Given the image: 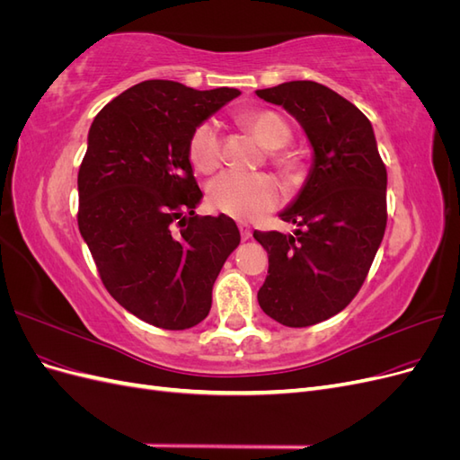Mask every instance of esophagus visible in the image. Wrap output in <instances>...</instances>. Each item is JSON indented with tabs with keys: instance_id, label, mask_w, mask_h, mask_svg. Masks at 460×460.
I'll return each instance as SVG.
<instances>
[{
	"instance_id": "esophagus-1",
	"label": "esophagus",
	"mask_w": 460,
	"mask_h": 460,
	"mask_svg": "<svg viewBox=\"0 0 460 460\" xmlns=\"http://www.w3.org/2000/svg\"><path fill=\"white\" fill-rule=\"evenodd\" d=\"M238 228H240V234H242V240L252 238V228H249L247 222H240Z\"/></svg>"
}]
</instances>
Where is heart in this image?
Here are the masks:
<instances>
[{"label": "heart", "mask_w": 460, "mask_h": 460, "mask_svg": "<svg viewBox=\"0 0 460 460\" xmlns=\"http://www.w3.org/2000/svg\"><path fill=\"white\" fill-rule=\"evenodd\" d=\"M242 120L257 137V142L270 149V164H274L286 178L297 180L303 172V163L296 153L284 149L291 140L289 122L280 113L269 109L249 111ZM188 153L196 171L208 174L218 169L222 159V140L217 120L208 119L198 124L190 136ZM278 199H280V191H278L274 178L264 172H222L213 180L207 191V201L215 211L240 220H252L270 211L278 205Z\"/></svg>", "instance_id": "1"}]
</instances>
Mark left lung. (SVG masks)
I'll return each mask as SVG.
<instances>
[{"mask_svg": "<svg viewBox=\"0 0 460 460\" xmlns=\"http://www.w3.org/2000/svg\"><path fill=\"white\" fill-rule=\"evenodd\" d=\"M257 95L294 115L314 151L307 184L280 213L299 230L253 232L269 253L257 299L276 323L313 326L343 311L367 280L387 222L385 164L370 120L333 90L294 80Z\"/></svg>", "mask_w": 460, "mask_h": 460, "instance_id": "1", "label": "left lung"}]
</instances>
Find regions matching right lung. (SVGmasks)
<instances>
[{
  "label": "right lung",
  "mask_w": 460,
  "mask_h": 460,
  "mask_svg": "<svg viewBox=\"0 0 460 460\" xmlns=\"http://www.w3.org/2000/svg\"><path fill=\"white\" fill-rule=\"evenodd\" d=\"M238 95L146 80L92 122L78 171V228L109 294L147 324H199L222 264L240 245L230 217L193 211L203 193L188 153L198 124Z\"/></svg>",
  "instance_id": "1"
}]
</instances>
